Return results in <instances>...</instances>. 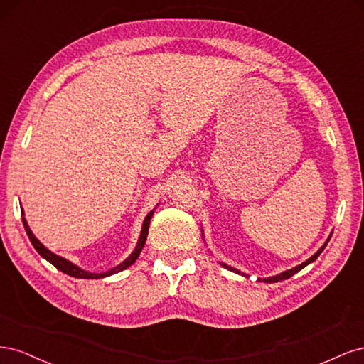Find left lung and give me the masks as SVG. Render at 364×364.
Wrapping results in <instances>:
<instances>
[{"instance_id": "1", "label": "left lung", "mask_w": 364, "mask_h": 364, "mask_svg": "<svg viewBox=\"0 0 364 364\" xmlns=\"http://www.w3.org/2000/svg\"><path fill=\"white\" fill-rule=\"evenodd\" d=\"M333 235V234H331ZM331 235H329L328 237V240L325 241V245L321 247V249H318L316 253H314V255L313 257H310V258H308L306 261H304L302 264H299V266H296V267H293V269H289V270H285V272H282V273H278V274H274V277H269V278H259L258 281L261 282H267V284H273V282H279V281H284V279H289V278H291L293 277V274H296L297 272H299V270H302L304 267H306L308 266V264H311V262H314L316 259H317V257L318 255H321V253L323 252V249L326 247V245H328V241H329V238H331ZM220 264H222V266L225 267V269H228V270H230V272H234V273H238V274H241V277H245V278H247V274L246 273H243V272H240V270H237L235 267H230V266H228V264H225V262H220Z\"/></svg>"}]
</instances>
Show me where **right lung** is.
<instances>
[{
  "mask_svg": "<svg viewBox=\"0 0 364 364\" xmlns=\"http://www.w3.org/2000/svg\"><path fill=\"white\" fill-rule=\"evenodd\" d=\"M153 213H155V209H153V211H150V213L146 215L144 222H142L141 234H139L138 243H136L134 252H132L130 255H129L123 262H119L118 266H115L114 269L106 270V272H100V273H92V272L83 270L82 267L77 266V264L68 261L67 258L56 255V253H53L50 249H47L46 246H43V245L41 243V241L35 237V234L31 232V229H30V226H28V223H27V220H26V217H24V209L21 208V214H23V223H24V228H26V232H27V235H28V238H30V241H31L33 247L36 249V252L39 253V255H41L43 259H47L48 262H51L53 266L56 267L58 270L70 274V277H73V278H80V279H100V278L111 277V274H115V273H118V272H123L124 269L130 267L132 264H134V262L138 259L142 247H144V245H146V240H147V235H149V225H150V220H151V217H153Z\"/></svg>",
  "mask_w": 364,
  "mask_h": 364,
  "instance_id": "right-lung-1",
  "label": "right lung"
}]
</instances>
